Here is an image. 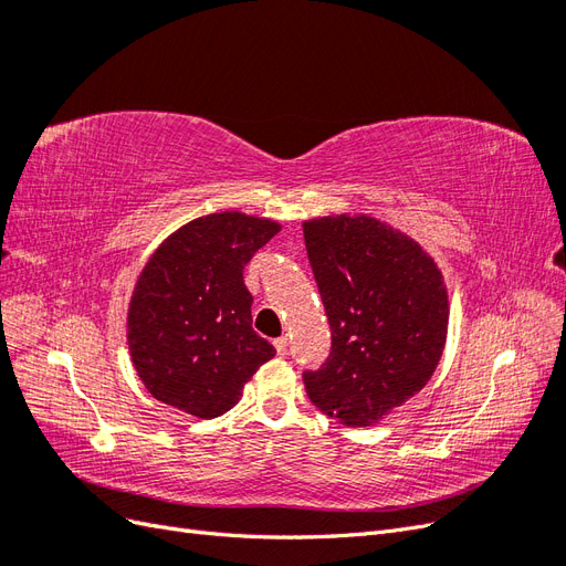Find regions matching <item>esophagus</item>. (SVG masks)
<instances>
[{"instance_id":"34e87169","label":"esophagus","mask_w":566,"mask_h":566,"mask_svg":"<svg viewBox=\"0 0 566 566\" xmlns=\"http://www.w3.org/2000/svg\"><path fill=\"white\" fill-rule=\"evenodd\" d=\"M273 347H276L279 356H285V354H287V339H285V337H279V339H273Z\"/></svg>"}]
</instances>
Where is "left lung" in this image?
<instances>
[{"label": "left lung", "mask_w": 566, "mask_h": 566, "mask_svg": "<svg viewBox=\"0 0 566 566\" xmlns=\"http://www.w3.org/2000/svg\"><path fill=\"white\" fill-rule=\"evenodd\" d=\"M331 323V356L302 380L312 403L345 427L378 424L418 394L439 366L449 295L413 238L368 214L302 224Z\"/></svg>", "instance_id": "obj_1"}]
</instances>
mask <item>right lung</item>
Listing matches in <instances>:
<instances>
[{
  "instance_id": "1",
  "label": "right lung",
  "mask_w": 566,
  "mask_h": 566,
  "mask_svg": "<svg viewBox=\"0 0 566 566\" xmlns=\"http://www.w3.org/2000/svg\"><path fill=\"white\" fill-rule=\"evenodd\" d=\"M281 224L245 212L188 221L148 256L127 310V345L144 387L158 401L210 420L276 349L252 331L243 269Z\"/></svg>"
}]
</instances>
